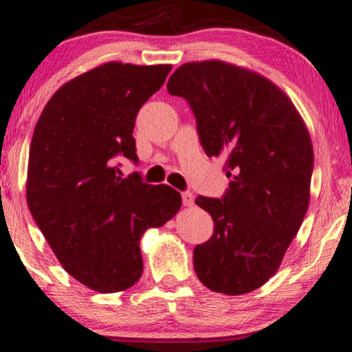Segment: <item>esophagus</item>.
I'll return each instance as SVG.
<instances>
[{"instance_id":"34e87169","label":"esophagus","mask_w":352,"mask_h":352,"mask_svg":"<svg viewBox=\"0 0 352 352\" xmlns=\"http://www.w3.org/2000/svg\"><path fill=\"white\" fill-rule=\"evenodd\" d=\"M182 203H184V206H192L193 205V193L182 192Z\"/></svg>"}]
</instances>
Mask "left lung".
Here are the masks:
<instances>
[{"instance_id": "8db88e82", "label": "left lung", "mask_w": 352, "mask_h": 352, "mask_svg": "<svg viewBox=\"0 0 352 352\" xmlns=\"http://www.w3.org/2000/svg\"><path fill=\"white\" fill-rule=\"evenodd\" d=\"M197 119L208 157L223 155L230 184L221 200L198 197L214 233L193 249L208 289L241 295L278 272L309 205L313 144L302 116L272 80L221 60L181 65L166 84Z\"/></svg>"}]
</instances>
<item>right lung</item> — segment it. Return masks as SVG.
Masks as SVG:
<instances>
[{"mask_svg":"<svg viewBox=\"0 0 352 352\" xmlns=\"http://www.w3.org/2000/svg\"><path fill=\"white\" fill-rule=\"evenodd\" d=\"M171 65L109 62L63 84L43 109L30 146L27 203L55 257L96 292L133 286L142 274L140 239L181 208L170 186L122 177L116 157L138 162L141 106Z\"/></svg>","mask_w":352,"mask_h":352,"instance_id":"add662e5","label":"right lung"}]
</instances>
